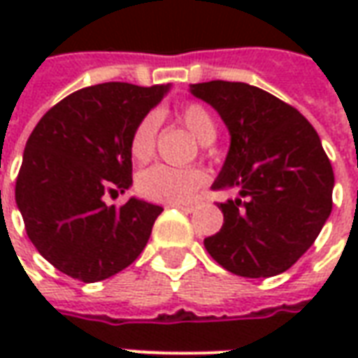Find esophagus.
Returning a JSON list of instances; mask_svg holds the SVG:
<instances>
[{
    "label": "esophagus",
    "instance_id": "34e87169",
    "mask_svg": "<svg viewBox=\"0 0 358 358\" xmlns=\"http://www.w3.org/2000/svg\"><path fill=\"white\" fill-rule=\"evenodd\" d=\"M172 207H176V209L184 210V213H194V210L199 207V203H174Z\"/></svg>",
    "mask_w": 358,
    "mask_h": 358
}]
</instances>
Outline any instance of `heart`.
Listing matches in <instances>:
<instances>
[{"label": "heart", "instance_id": "b5f03b06", "mask_svg": "<svg viewBox=\"0 0 358 358\" xmlns=\"http://www.w3.org/2000/svg\"><path fill=\"white\" fill-rule=\"evenodd\" d=\"M180 120L203 145H209L217 138V124L209 110L199 103H187L180 110ZM157 117L148 115L138 122L130 138V153L136 161H148L155 151ZM207 184V174L199 169H174L155 164L138 176V192L151 201L186 203L197 197Z\"/></svg>", "mask_w": 358, "mask_h": 358}]
</instances>
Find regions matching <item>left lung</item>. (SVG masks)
<instances>
[{
  "mask_svg": "<svg viewBox=\"0 0 358 358\" xmlns=\"http://www.w3.org/2000/svg\"><path fill=\"white\" fill-rule=\"evenodd\" d=\"M217 110L230 132L228 155L215 189H238L218 203L220 232L205 249L220 266L243 278L282 274L307 251L331 213L334 171L318 134L268 92L243 82L189 84Z\"/></svg>",
  "mask_w": 358,
  "mask_h": 358,
  "instance_id": "left-lung-1",
  "label": "left lung"
}]
</instances>
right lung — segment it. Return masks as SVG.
I'll return each mask as SVG.
<instances>
[{"label": "right lung", "mask_w": 358, "mask_h": 358, "mask_svg": "<svg viewBox=\"0 0 358 358\" xmlns=\"http://www.w3.org/2000/svg\"><path fill=\"white\" fill-rule=\"evenodd\" d=\"M171 84L141 88L107 82L82 88L51 107L30 134L15 201L40 255L63 274L92 284L140 257L163 207L105 195L132 186L130 138Z\"/></svg>", "instance_id": "right-lung-1"}]
</instances>
